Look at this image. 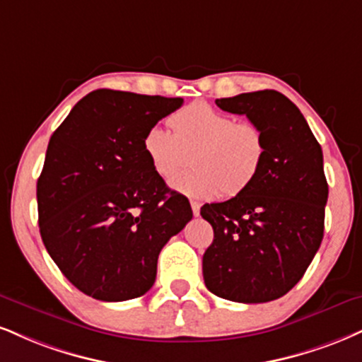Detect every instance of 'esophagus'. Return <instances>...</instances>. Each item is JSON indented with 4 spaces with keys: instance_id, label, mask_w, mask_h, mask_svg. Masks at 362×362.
I'll use <instances>...</instances> for the list:
<instances>
[{
    "instance_id": "34e87169",
    "label": "esophagus",
    "mask_w": 362,
    "mask_h": 362,
    "mask_svg": "<svg viewBox=\"0 0 362 362\" xmlns=\"http://www.w3.org/2000/svg\"><path fill=\"white\" fill-rule=\"evenodd\" d=\"M190 207H192L194 216L197 217V216L200 214V204H199V202H195V200H192V202H190Z\"/></svg>"
}]
</instances>
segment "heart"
<instances>
[{"instance_id":"b5f03b06","label":"heart","mask_w":362,"mask_h":362,"mask_svg":"<svg viewBox=\"0 0 362 362\" xmlns=\"http://www.w3.org/2000/svg\"><path fill=\"white\" fill-rule=\"evenodd\" d=\"M172 132L151 126L143 150L158 177H173L192 154L196 167L170 180V187L187 197L207 200L226 192L236 195L258 175L267 143L258 124L236 121L229 112L207 103H192L168 119Z\"/></svg>"}]
</instances>
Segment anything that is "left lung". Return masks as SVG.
Listing matches in <instances>:
<instances>
[{
  "label": "left lung",
  "mask_w": 362,
  "mask_h": 362,
  "mask_svg": "<svg viewBox=\"0 0 362 362\" xmlns=\"http://www.w3.org/2000/svg\"><path fill=\"white\" fill-rule=\"evenodd\" d=\"M216 104L258 124L267 153L243 192L200 209L214 229L202 258L204 281L230 302H272L302 280L324 238L329 185L322 148L298 107L278 90Z\"/></svg>",
  "instance_id": "obj_1"
}]
</instances>
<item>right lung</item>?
Returning a JSON list of instances; mask_svg holds the SVG:
<instances>
[{"label": "right lung", "instance_id": "obj_1", "mask_svg": "<svg viewBox=\"0 0 362 362\" xmlns=\"http://www.w3.org/2000/svg\"><path fill=\"white\" fill-rule=\"evenodd\" d=\"M182 98L98 89L52 134L37 182L38 226L64 276L103 302L145 295L168 239L192 219L148 162L143 138Z\"/></svg>", "mask_w": 362, "mask_h": 362}]
</instances>
